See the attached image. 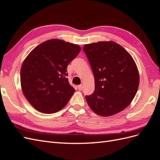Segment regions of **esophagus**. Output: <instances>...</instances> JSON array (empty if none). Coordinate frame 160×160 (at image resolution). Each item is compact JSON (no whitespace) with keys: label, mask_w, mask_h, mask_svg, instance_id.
I'll use <instances>...</instances> for the list:
<instances>
[{"label":"esophagus","mask_w":160,"mask_h":160,"mask_svg":"<svg viewBox=\"0 0 160 160\" xmlns=\"http://www.w3.org/2000/svg\"><path fill=\"white\" fill-rule=\"evenodd\" d=\"M77 88H78V89L79 90H82V89H83V85H78V86H77Z\"/></svg>","instance_id":"obj_1"}]
</instances>
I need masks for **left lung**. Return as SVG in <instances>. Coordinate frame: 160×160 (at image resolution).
<instances>
[{
	"instance_id": "left-lung-1",
	"label": "left lung",
	"mask_w": 160,
	"mask_h": 160,
	"mask_svg": "<svg viewBox=\"0 0 160 160\" xmlns=\"http://www.w3.org/2000/svg\"><path fill=\"white\" fill-rule=\"evenodd\" d=\"M83 49L95 78V91L86 96L94 112L108 117L119 113L132 103L139 83L136 64L123 47L113 41L85 45Z\"/></svg>"
}]
</instances>
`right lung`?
<instances>
[{
	"instance_id": "add662e5",
	"label": "right lung",
	"mask_w": 160,
	"mask_h": 160,
	"mask_svg": "<svg viewBox=\"0 0 160 160\" xmlns=\"http://www.w3.org/2000/svg\"><path fill=\"white\" fill-rule=\"evenodd\" d=\"M81 47L59 39L41 43L23 61L21 85L23 94L40 112L53 113L68 103L75 89L69 84L67 65Z\"/></svg>"
}]
</instances>
